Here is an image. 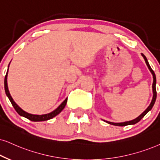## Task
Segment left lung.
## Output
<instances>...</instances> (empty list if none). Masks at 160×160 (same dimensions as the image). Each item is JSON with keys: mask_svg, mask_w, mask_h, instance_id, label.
<instances>
[{"mask_svg": "<svg viewBox=\"0 0 160 160\" xmlns=\"http://www.w3.org/2000/svg\"><path fill=\"white\" fill-rule=\"evenodd\" d=\"M142 56L143 57V58H144V59H145V62H146V65L148 66V67L149 70L151 71V74H152V75H153V85H152V88H153V98H152V100H151V104L149 105V106L146 109H145V111H144V112H142V114L139 115L138 117H137L136 119H134V120H131V121H127V122H108V121H106V122L107 123H108V124L117 125V126H125V125H128L136 124V123L138 122L141 119H142V117H144L145 115L147 113L149 112V111L151 110V108H153V105H154V103H155L156 99H157V90H156V82H157V80H156V75H155L154 72H153L152 68H151L150 65H149V63H148V60H147L146 57H145L143 54H142Z\"/></svg>", "mask_w": 160, "mask_h": 160, "instance_id": "obj_1", "label": "left lung"}]
</instances>
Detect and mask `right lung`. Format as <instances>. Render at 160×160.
Masks as SVG:
<instances>
[{"label":"right lung","mask_w":160,"mask_h":160,"mask_svg":"<svg viewBox=\"0 0 160 160\" xmlns=\"http://www.w3.org/2000/svg\"><path fill=\"white\" fill-rule=\"evenodd\" d=\"M8 70H9V68H8ZM7 74H8V71H7V74H6L5 79H4V88H5L6 94H7L8 98L9 99L10 102H11V103H12V106L14 107V108L15 109V111L18 112V114L19 115H21V116L26 117V118L29 119V120L33 121V122L46 121V120H50V119L53 118V117L57 116V115H58V114H60V113L62 112V109L65 108L66 102H67V100H68L67 98H66V100H64L63 102H62V103L60 104V106L55 109V110H54L53 112L48 113V114H42V115H37V114H29V113L26 112L25 111H23V109H21L19 106H18L17 104L15 103V102L13 100L12 98L11 95H10V93L9 92V89H8V86H7Z\"/></svg>","instance_id":"right-lung-1"}]
</instances>
